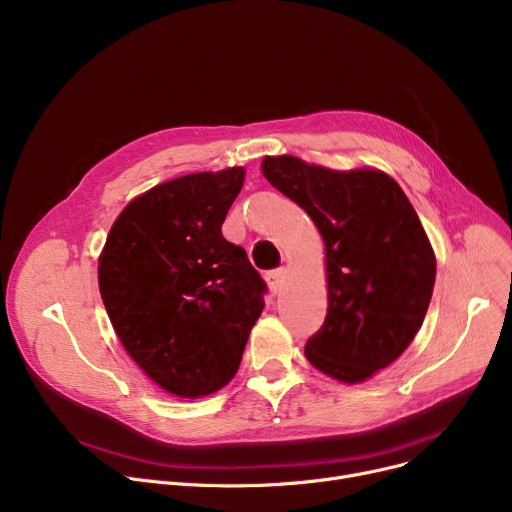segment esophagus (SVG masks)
<instances>
[{
  "label": "esophagus",
  "instance_id": "esophagus-1",
  "mask_svg": "<svg viewBox=\"0 0 512 512\" xmlns=\"http://www.w3.org/2000/svg\"><path fill=\"white\" fill-rule=\"evenodd\" d=\"M283 275L285 270L283 268H275V270H268L266 273V283H268V289L273 291V295L281 289V281H283Z\"/></svg>",
  "mask_w": 512,
  "mask_h": 512
}]
</instances>
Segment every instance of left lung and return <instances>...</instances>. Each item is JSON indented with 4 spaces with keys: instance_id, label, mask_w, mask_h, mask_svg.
I'll return each instance as SVG.
<instances>
[{
    "instance_id": "obj_1",
    "label": "left lung",
    "mask_w": 512,
    "mask_h": 512,
    "mask_svg": "<svg viewBox=\"0 0 512 512\" xmlns=\"http://www.w3.org/2000/svg\"><path fill=\"white\" fill-rule=\"evenodd\" d=\"M262 173L324 239L328 312L306 357L343 382L370 378L409 347L432 299L436 258L415 208L382 171H330L283 155L266 157Z\"/></svg>"
}]
</instances>
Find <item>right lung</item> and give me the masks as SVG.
Returning a JSON list of instances; mask_svg holds the SVG:
<instances>
[{
  "label": "right lung",
  "mask_w": 512,
  "mask_h": 512,
  "mask_svg": "<svg viewBox=\"0 0 512 512\" xmlns=\"http://www.w3.org/2000/svg\"><path fill=\"white\" fill-rule=\"evenodd\" d=\"M244 167L171 179L132 200L99 260L115 333L167 393L196 399L237 372L266 283L221 225Z\"/></svg>",
  "instance_id": "obj_1"
}]
</instances>
